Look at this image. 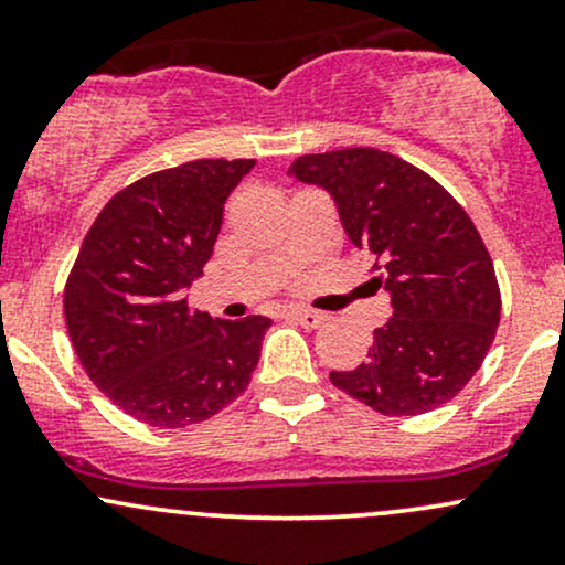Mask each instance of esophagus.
<instances>
[{
	"instance_id": "esophagus-1",
	"label": "esophagus",
	"mask_w": 565,
	"mask_h": 565,
	"mask_svg": "<svg viewBox=\"0 0 565 565\" xmlns=\"http://www.w3.org/2000/svg\"><path fill=\"white\" fill-rule=\"evenodd\" d=\"M289 316L305 329H319L327 321V313H321V310H291Z\"/></svg>"
}]
</instances>
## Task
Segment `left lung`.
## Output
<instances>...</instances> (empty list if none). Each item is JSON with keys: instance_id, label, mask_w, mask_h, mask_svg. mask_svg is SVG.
<instances>
[{"instance_id": "left-lung-1", "label": "left lung", "mask_w": 565, "mask_h": 565, "mask_svg": "<svg viewBox=\"0 0 565 565\" xmlns=\"http://www.w3.org/2000/svg\"><path fill=\"white\" fill-rule=\"evenodd\" d=\"M289 174L332 193L348 238L372 257L393 316L334 387L387 417L433 412L468 385L494 342L499 284L468 212L430 174L377 148L305 153Z\"/></svg>"}]
</instances>
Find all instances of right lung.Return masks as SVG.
I'll return each mask as SVG.
<instances>
[{
    "label": "right lung",
    "instance_id": "add662e5",
    "mask_svg": "<svg viewBox=\"0 0 565 565\" xmlns=\"http://www.w3.org/2000/svg\"><path fill=\"white\" fill-rule=\"evenodd\" d=\"M255 159H196L135 180L95 217L63 310L84 372L151 427L204 423L249 385L270 319H212L188 305Z\"/></svg>",
    "mask_w": 565,
    "mask_h": 565
}]
</instances>
